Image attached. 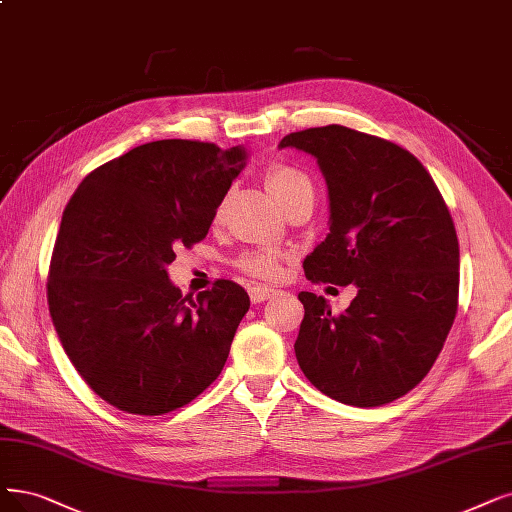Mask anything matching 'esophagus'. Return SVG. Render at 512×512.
Instances as JSON below:
<instances>
[{
	"label": "esophagus",
	"mask_w": 512,
	"mask_h": 512,
	"mask_svg": "<svg viewBox=\"0 0 512 512\" xmlns=\"http://www.w3.org/2000/svg\"><path fill=\"white\" fill-rule=\"evenodd\" d=\"M279 292L277 290H271V288H264V285H256V288L250 290V300L254 304H260L264 300H271L273 296H277Z\"/></svg>",
	"instance_id": "34e87169"
}]
</instances>
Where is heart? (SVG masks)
Segmentation results:
<instances>
[{"label":"heart","mask_w":512,"mask_h":512,"mask_svg":"<svg viewBox=\"0 0 512 512\" xmlns=\"http://www.w3.org/2000/svg\"><path fill=\"white\" fill-rule=\"evenodd\" d=\"M267 185H269V191L273 193V197L279 203H283L294 191H298L302 187H309L311 180L306 178L302 172H298L296 168L275 163V166H271L267 172ZM283 258H285V254L279 250L250 252L239 260V267L254 277L275 279L281 273Z\"/></svg>","instance_id":"1"}]
</instances>
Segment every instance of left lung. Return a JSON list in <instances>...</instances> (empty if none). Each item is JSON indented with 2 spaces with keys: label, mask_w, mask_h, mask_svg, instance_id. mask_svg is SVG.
I'll list each match as a JSON object with an SVG mask.
<instances>
[{
  "label": "left lung",
  "mask_w": 512,
  "mask_h": 512,
  "mask_svg": "<svg viewBox=\"0 0 512 512\" xmlns=\"http://www.w3.org/2000/svg\"><path fill=\"white\" fill-rule=\"evenodd\" d=\"M285 147L317 159L330 197V233L304 258L306 279L357 288L342 315L323 296L298 294L300 370L340 403H391L422 382L452 330L454 220L431 174L393 142L323 126L288 134Z\"/></svg>",
  "instance_id": "1"
}]
</instances>
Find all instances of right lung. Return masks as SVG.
Instances as JSON below:
<instances>
[{"label": "right lung", "instance_id": "obj_1", "mask_svg": "<svg viewBox=\"0 0 512 512\" xmlns=\"http://www.w3.org/2000/svg\"><path fill=\"white\" fill-rule=\"evenodd\" d=\"M243 145L155 140L88 174L63 212L48 304L77 374L138 416L187 405L218 378L250 296L220 279L195 298L168 277L174 248L208 235Z\"/></svg>", "mask_w": 512, "mask_h": 512}]
</instances>
